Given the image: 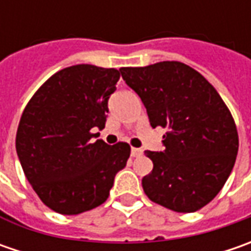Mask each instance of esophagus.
<instances>
[{"label": "esophagus", "instance_id": "34e87169", "mask_svg": "<svg viewBox=\"0 0 251 251\" xmlns=\"http://www.w3.org/2000/svg\"><path fill=\"white\" fill-rule=\"evenodd\" d=\"M142 153H144V151L141 148H131V156H134V158H138Z\"/></svg>", "mask_w": 251, "mask_h": 251}]
</instances>
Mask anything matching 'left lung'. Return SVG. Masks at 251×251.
I'll return each instance as SVG.
<instances>
[{"label": "left lung", "mask_w": 251, "mask_h": 251, "mask_svg": "<svg viewBox=\"0 0 251 251\" xmlns=\"http://www.w3.org/2000/svg\"><path fill=\"white\" fill-rule=\"evenodd\" d=\"M121 76L144 103L151 126L168 128L163 152L145 151L153 162L142 188L151 201L176 212H196L211 202L233 169L236 124L217 89L178 61L124 67Z\"/></svg>", "instance_id": "obj_1"}]
</instances>
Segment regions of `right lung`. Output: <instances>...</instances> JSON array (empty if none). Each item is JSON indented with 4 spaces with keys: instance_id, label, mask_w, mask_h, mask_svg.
<instances>
[{
    "instance_id": "1",
    "label": "right lung",
    "mask_w": 251,
    "mask_h": 251,
    "mask_svg": "<svg viewBox=\"0 0 251 251\" xmlns=\"http://www.w3.org/2000/svg\"><path fill=\"white\" fill-rule=\"evenodd\" d=\"M120 70L78 64L55 73L26 104L16 131L24 173L44 205L78 215L103 204L117 172L126 166L127 142L92 140L104 128L107 100Z\"/></svg>"
}]
</instances>
